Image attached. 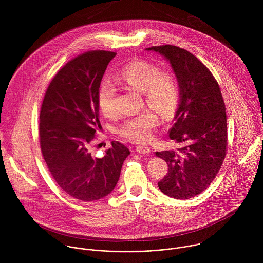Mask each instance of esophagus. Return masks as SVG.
Returning <instances> with one entry per match:
<instances>
[{
    "label": "esophagus",
    "instance_id": "esophagus-1",
    "mask_svg": "<svg viewBox=\"0 0 263 263\" xmlns=\"http://www.w3.org/2000/svg\"><path fill=\"white\" fill-rule=\"evenodd\" d=\"M136 151L138 152V153H140V154H145V155H147V154H150L151 150L148 148V147H146V146H142V145H140V146H137V148H136Z\"/></svg>",
    "mask_w": 263,
    "mask_h": 263
}]
</instances>
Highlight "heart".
Wrapping results in <instances>:
<instances>
[{
	"label": "heart",
	"mask_w": 263,
	"mask_h": 263,
	"mask_svg": "<svg viewBox=\"0 0 263 263\" xmlns=\"http://www.w3.org/2000/svg\"><path fill=\"white\" fill-rule=\"evenodd\" d=\"M119 80L133 90L144 93L147 103L158 111L168 115L174 112L179 101V86L175 77L162 72L158 65L146 61H135L118 74ZM116 88L112 81L103 79L98 89V106L101 113L110 117L115 113ZM159 124V117L153 110H145L125 119L118 128L123 138L138 143H147Z\"/></svg>",
	"instance_id": "b5f03b06"
}]
</instances>
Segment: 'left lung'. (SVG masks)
<instances>
[{
    "instance_id": "8db88e82",
    "label": "left lung",
    "mask_w": 263,
    "mask_h": 263,
    "mask_svg": "<svg viewBox=\"0 0 263 263\" xmlns=\"http://www.w3.org/2000/svg\"><path fill=\"white\" fill-rule=\"evenodd\" d=\"M146 50L161 54L170 64L179 86L169 137L182 148L156 152L168 164V173L158 186L170 197L191 198L209 187L225 159V102L213 74L187 50L174 45Z\"/></svg>"
}]
</instances>
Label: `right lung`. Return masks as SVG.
I'll return each mask as SVG.
<instances>
[{
	"instance_id": "obj_1",
	"label": "right lung",
	"mask_w": 263,
	"mask_h": 263,
	"mask_svg": "<svg viewBox=\"0 0 263 263\" xmlns=\"http://www.w3.org/2000/svg\"><path fill=\"white\" fill-rule=\"evenodd\" d=\"M115 52L95 50L77 57L50 82L40 110V147L60 188L83 201L108 195L130 154L118 142L102 158L90 145L100 129L98 89Z\"/></svg>"
}]
</instances>
